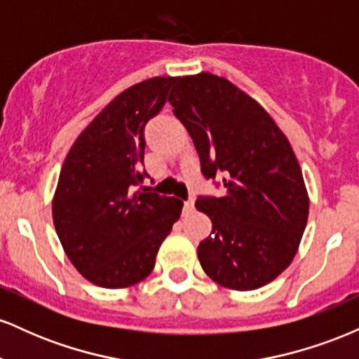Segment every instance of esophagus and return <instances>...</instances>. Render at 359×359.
I'll return each mask as SVG.
<instances>
[{"mask_svg":"<svg viewBox=\"0 0 359 359\" xmlns=\"http://www.w3.org/2000/svg\"><path fill=\"white\" fill-rule=\"evenodd\" d=\"M184 211L187 212V214L194 211V199H187V201H185V203H184Z\"/></svg>","mask_w":359,"mask_h":359,"instance_id":"1","label":"esophagus"}]
</instances>
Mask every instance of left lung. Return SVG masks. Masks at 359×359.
Segmentation results:
<instances>
[{
	"label": "left lung",
	"instance_id": "obj_1",
	"mask_svg": "<svg viewBox=\"0 0 359 359\" xmlns=\"http://www.w3.org/2000/svg\"><path fill=\"white\" fill-rule=\"evenodd\" d=\"M168 101L191 135L203 175L214 182L222 177L224 187L222 197L196 201L212 222L197 248L201 266L234 290L266 285L290 265L307 224L309 196L290 143L270 114L224 77H179Z\"/></svg>",
	"mask_w": 359,
	"mask_h": 359
}]
</instances>
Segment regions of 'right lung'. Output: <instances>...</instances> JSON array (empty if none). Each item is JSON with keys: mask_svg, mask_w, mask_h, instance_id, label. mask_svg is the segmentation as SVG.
<instances>
[{"mask_svg": "<svg viewBox=\"0 0 359 359\" xmlns=\"http://www.w3.org/2000/svg\"><path fill=\"white\" fill-rule=\"evenodd\" d=\"M175 81L154 77L123 90L82 131L62 165L53 224L72 265L94 285L123 288L147 278L182 212L177 197L137 191L148 177L145 126Z\"/></svg>", "mask_w": 359, "mask_h": 359, "instance_id": "obj_1", "label": "right lung"}]
</instances>
